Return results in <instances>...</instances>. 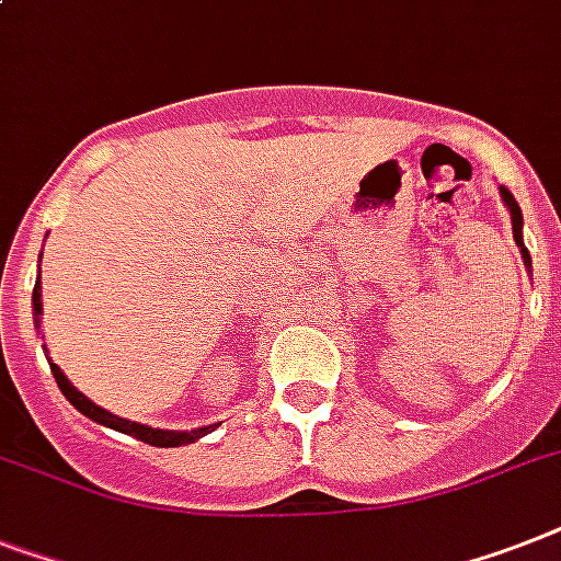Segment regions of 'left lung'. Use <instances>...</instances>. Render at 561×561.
Here are the masks:
<instances>
[{"instance_id":"1","label":"left lung","mask_w":561,"mask_h":561,"mask_svg":"<svg viewBox=\"0 0 561 561\" xmlns=\"http://www.w3.org/2000/svg\"><path fill=\"white\" fill-rule=\"evenodd\" d=\"M502 202H504V207L510 209V218H513V239H516L518 250H522V259H525L527 271H530V265H533L530 253H527L525 239H522V227H525V221H522V209H518L516 198H513V193H510L507 186H502Z\"/></svg>"}]
</instances>
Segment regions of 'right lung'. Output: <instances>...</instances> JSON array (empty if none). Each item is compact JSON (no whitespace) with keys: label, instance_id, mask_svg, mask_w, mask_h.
Wrapping results in <instances>:
<instances>
[{"label":"right lung","instance_id":"add662e5","mask_svg":"<svg viewBox=\"0 0 561 561\" xmlns=\"http://www.w3.org/2000/svg\"><path fill=\"white\" fill-rule=\"evenodd\" d=\"M43 285L36 279L34 285V320H39V313H43ZM51 371H54V380H57L59 391L66 394L68 403L77 409V412H83L85 417H91L94 423H103L108 430H117L123 435H131V438L144 440V444H152V446H181V444H193V440L204 438L207 432H213L216 426H202V430H190V432H172V430H152V426H144V423H135V421H126V417H117V414L106 412V409H100L98 403H91L85 398L83 391H77L75 386L68 383V377L62 375V368L57 363H51Z\"/></svg>","mask_w":561,"mask_h":561}]
</instances>
